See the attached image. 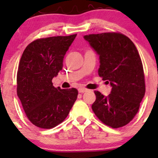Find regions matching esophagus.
I'll return each mask as SVG.
<instances>
[{"mask_svg": "<svg viewBox=\"0 0 158 158\" xmlns=\"http://www.w3.org/2000/svg\"><path fill=\"white\" fill-rule=\"evenodd\" d=\"M78 90H79V93H84V92H86L87 89H85V88H79V89H78Z\"/></svg>", "mask_w": 158, "mask_h": 158, "instance_id": "esophagus-1", "label": "esophagus"}]
</instances>
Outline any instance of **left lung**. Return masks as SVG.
<instances>
[{
    "instance_id": "1",
    "label": "left lung",
    "mask_w": 158,
    "mask_h": 158,
    "mask_svg": "<svg viewBox=\"0 0 158 158\" xmlns=\"http://www.w3.org/2000/svg\"><path fill=\"white\" fill-rule=\"evenodd\" d=\"M99 56L98 75L110 83L111 93L105 96L95 91L92 111L113 128L128 124L140 107L145 94L142 62L136 47L125 35L102 33L83 36Z\"/></svg>"
}]
</instances>
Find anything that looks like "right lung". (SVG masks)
<instances>
[{"label": "right lung", "instance_id": "1", "mask_svg": "<svg viewBox=\"0 0 158 158\" xmlns=\"http://www.w3.org/2000/svg\"><path fill=\"white\" fill-rule=\"evenodd\" d=\"M76 34L38 39L30 43L20 58L17 92L27 117L40 128L63 122L78 95L76 89H61L52 79L63 69V62Z\"/></svg>", "mask_w": 158, "mask_h": 158}]
</instances>
